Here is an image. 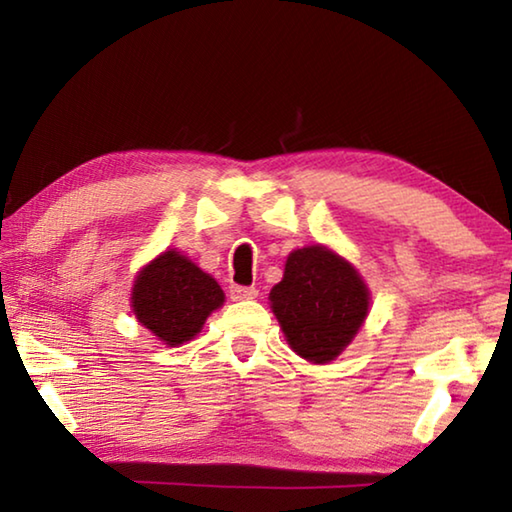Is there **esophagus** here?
<instances>
[{"mask_svg": "<svg viewBox=\"0 0 512 512\" xmlns=\"http://www.w3.org/2000/svg\"><path fill=\"white\" fill-rule=\"evenodd\" d=\"M230 298L232 300H253V298H257V289L255 287H241V284H232Z\"/></svg>", "mask_w": 512, "mask_h": 512, "instance_id": "esophagus-1", "label": "esophagus"}]
</instances>
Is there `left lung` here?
Instances as JSON below:
<instances>
[{
    "instance_id": "8db88e82",
    "label": "left lung",
    "mask_w": 512,
    "mask_h": 512,
    "mask_svg": "<svg viewBox=\"0 0 512 512\" xmlns=\"http://www.w3.org/2000/svg\"><path fill=\"white\" fill-rule=\"evenodd\" d=\"M368 289L357 271L325 246L293 250L271 307L293 352L314 363L339 357L368 314Z\"/></svg>"
}]
</instances>
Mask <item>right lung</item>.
<instances>
[{"label": "right lung", "instance_id": "obj_1", "mask_svg": "<svg viewBox=\"0 0 512 512\" xmlns=\"http://www.w3.org/2000/svg\"><path fill=\"white\" fill-rule=\"evenodd\" d=\"M131 300L144 327L167 345H180L194 339L207 316L223 305V291L187 257L167 250L142 268Z\"/></svg>", "mask_w": 512, "mask_h": 512}]
</instances>
